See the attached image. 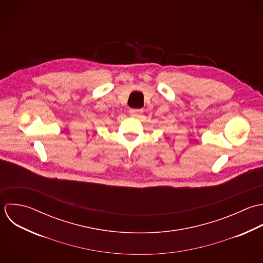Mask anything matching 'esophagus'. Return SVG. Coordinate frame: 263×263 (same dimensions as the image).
I'll use <instances>...</instances> for the list:
<instances>
[{"label": "esophagus", "mask_w": 263, "mask_h": 263, "mask_svg": "<svg viewBox=\"0 0 263 263\" xmlns=\"http://www.w3.org/2000/svg\"><path fill=\"white\" fill-rule=\"evenodd\" d=\"M142 112H143L142 109H137V108H132V109H129V114H130L132 116H138V115H140Z\"/></svg>", "instance_id": "34e87169"}]
</instances>
